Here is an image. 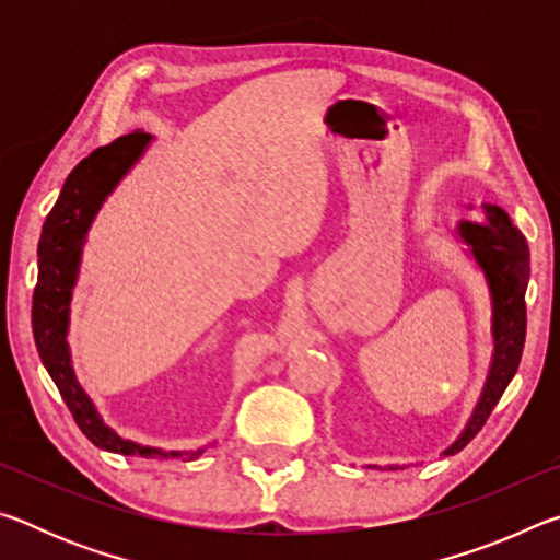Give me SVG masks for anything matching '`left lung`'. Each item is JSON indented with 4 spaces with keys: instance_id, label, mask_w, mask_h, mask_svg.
<instances>
[{
    "instance_id": "1",
    "label": "left lung",
    "mask_w": 560,
    "mask_h": 560,
    "mask_svg": "<svg viewBox=\"0 0 560 560\" xmlns=\"http://www.w3.org/2000/svg\"><path fill=\"white\" fill-rule=\"evenodd\" d=\"M462 240L471 246L474 259L485 269L491 301H494V360H491V373L487 377V387L481 400L474 410L467 430L444 454H454L467 447L485 428L491 410H494L501 395L518 371V360L524 353L526 340V283H528V244L509 214L499 207H487V224L462 222Z\"/></svg>"
}]
</instances>
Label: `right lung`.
<instances>
[{"instance_id":"obj_1","label":"right lung","mask_w":560,"mask_h":560,"mask_svg":"<svg viewBox=\"0 0 560 560\" xmlns=\"http://www.w3.org/2000/svg\"><path fill=\"white\" fill-rule=\"evenodd\" d=\"M150 136L143 130L128 132L113 140L110 145L93 150L71 170L61 187L59 200L46 217L39 240V279H36L32 301V328L36 350L51 381L59 387L66 407H69L79 430L101 450L118 454H140V457L160 459H192L197 452H163L153 447H140L136 442L120 440L116 432L101 422L96 407L91 405L86 393L75 383L71 371L69 346H66V326H69V301L79 271L81 244L86 236L91 220L96 217L101 202L116 187L118 179L128 173L143 153Z\"/></svg>"}]
</instances>
